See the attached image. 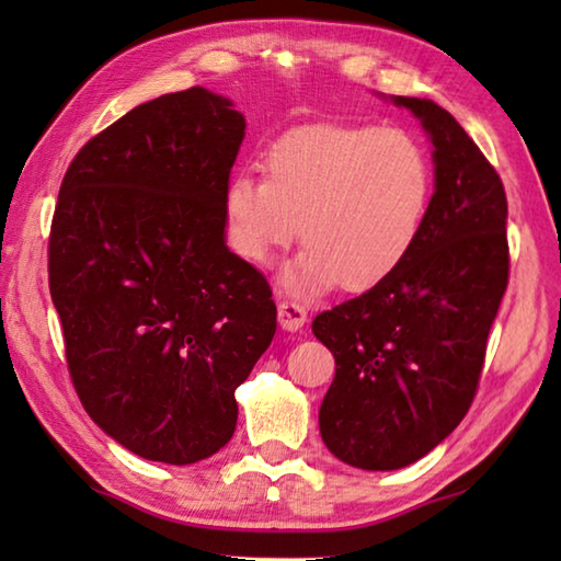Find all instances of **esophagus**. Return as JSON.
I'll use <instances>...</instances> for the list:
<instances>
[{
    "instance_id": "1",
    "label": "esophagus",
    "mask_w": 561,
    "mask_h": 561,
    "mask_svg": "<svg viewBox=\"0 0 561 561\" xmlns=\"http://www.w3.org/2000/svg\"><path fill=\"white\" fill-rule=\"evenodd\" d=\"M277 314H279V327L284 331H299L304 324H307V309L299 307L297 301H279Z\"/></svg>"
}]
</instances>
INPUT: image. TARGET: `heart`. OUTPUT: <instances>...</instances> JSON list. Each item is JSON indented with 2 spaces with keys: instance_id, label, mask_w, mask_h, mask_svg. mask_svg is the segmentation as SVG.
<instances>
[{
  "instance_id": "heart-1",
  "label": "heart",
  "mask_w": 561,
  "mask_h": 561,
  "mask_svg": "<svg viewBox=\"0 0 561 561\" xmlns=\"http://www.w3.org/2000/svg\"><path fill=\"white\" fill-rule=\"evenodd\" d=\"M433 197L425 148L401 128L311 126L267 153V178L240 173L225 190L227 237L252 264H267L299 232L304 250L282 272L289 294L339 282L366 291L411 257Z\"/></svg>"
}]
</instances>
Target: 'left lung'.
<instances>
[{"instance_id": "left-lung-1", "label": "left lung", "mask_w": 561, "mask_h": 561, "mask_svg": "<svg viewBox=\"0 0 561 561\" xmlns=\"http://www.w3.org/2000/svg\"><path fill=\"white\" fill-rule=\"evenodd\" d=\"M391 101L433 144L423 232L391 277L311 324L336 360L319 408L321 440L360 470L405 468L458 428L510 272L507 197L495 168L438 103Z\"/></svg>"}]
</instances>
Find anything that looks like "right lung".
<instances>
[{
  "mask_svg": "<svg viewBox=\"0 0 561 561\" xmlns=\"http://www.w3.org/2000/svg\"><path fill=\"white\" fill-rule=\"evenodd\" d=\"M203 87L140 103L79 150L49 237V289L76 393L146 460L227 445L237 386L277 331L267 279L225 242V190L244 138Z\"/></svg>",
  "mask_w": 561,
  "mask_h": 561,
  "instance_id": "add662e5",
  "label": "right lung"
}]
</instances>
